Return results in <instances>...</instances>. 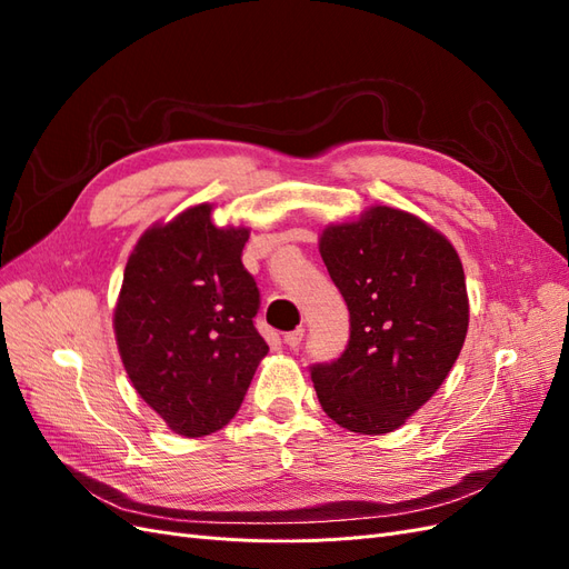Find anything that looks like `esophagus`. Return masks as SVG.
Instances as JSON below:
<instances>
[{"mask_svg": "<svg viewBox=\"0 0 569 569\" xmlns=\"http://www.w3.org/2000/svg\"><path fill=\"white\" fill-rule=\"evenodd\" d=\"M303 335H306L303 327H297V330H291V332L284 335V343H287V347H291V349H297L299 343L303 341Z\"/></svg>", "mask_w": 569, "mask_h": 569, "instance_id": "esophagus-1", "label": "esophagus"}]
</instances>
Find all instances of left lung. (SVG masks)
<instances>
[{"label":"left lung","instance_id":"8db88e82","mask_svg":"<svg viewBox=\"0 0 569 569\" xmlns=\"http://www.w3.org/2000/svg\"><path fill=\"white\" fill-rule=\"evenodd\" d=\"M318 249L351 316L349 347L311 370L327 418L356 435L399 429L441 387L470 322L453 244L418 216L370 206Z\"/></svg>","mask_w":569,"mask_h":569}]
</instances>
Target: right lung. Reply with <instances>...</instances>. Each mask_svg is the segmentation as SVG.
<instances>
[{
  "mask_svg": "<svg viewBox=\"0 0 569 569\" xmlns=\"http://www.w3.org/2000/svg\"><path fill=\"white\" fill-rule=\"evenodd\" d=\"M211 213L203 201L144 230L113 308L134 391L187 439L234 418L268 353L253 327L258 287L242 266L249 228H218Z\"/></svg>",
  "mask_w": 569,
  "mask_h": 569,
  "instance_id": "add662e5",
  "label": "right lung"
}]
</instances>
